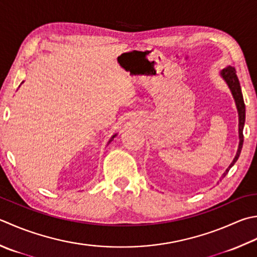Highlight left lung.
Instances as JSON below:
<instances>
[{
	"label": "left lung",
	"instance_id": "8db88e82",
	"mask_svg": "<svg viewBox=\"0 0 257 257\" xmlns=\"http://www.w3.org/2000/svg\"><path fill=\"white\" fill-rule=\"evenodd\" d=\"M222 77L225 79V81L227 82L228 87L232 91L235 102H236V107H237L238 110V117H239V124H238V132H239V146H238V150L237 154H236L235 158L233 160V163L229 165V167L226 169V172L223 175V178L225 177L227 173L229 172V169L232 168V166L237 162V159L240 155V150H242L243 147V142H244V136H243V128H244V123H245V103H244V99H243V94H242V90H240V85L237 75H236V70L234 67H227L225 68L222 72Z\"/></svg>",
	"mask_w": 257,
	"mask_h": 257
}]
</instances>
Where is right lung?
<instances>
[{
  "instance_id": "add662e5",
  "label": "right lung",
  "mask_w": 257,
  "mask_h": 257,
  "mask_svg": "<svg viewBox=\"0 0 257 257\" xmlns=\"http://www.w3.org/2000/svg\"><path fill=\"white\" fill-rule=\"evenodd\" d=\"M113 138H114V136H113V137H112L111 139H110V140H109V143H108V144H110V142H112V139H113Z\"/></svg>"
}]
</instances>
